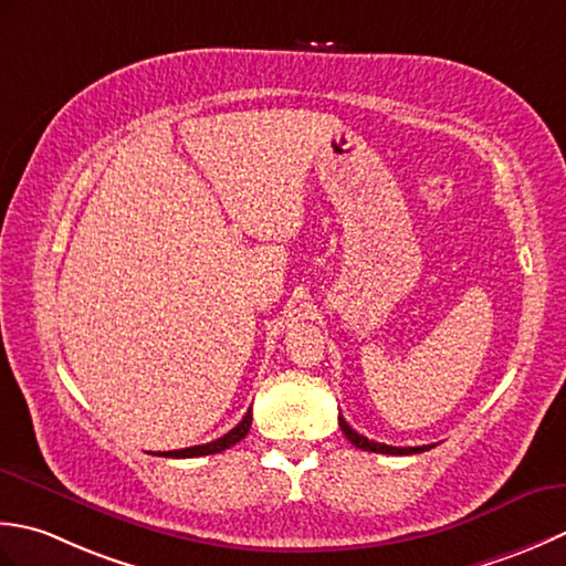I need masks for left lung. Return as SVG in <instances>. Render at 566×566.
<instances>
[{
	"instance_id": "1",
	"label": "left lung",
	"mask_w": 566,
	"mask_h": 566,
	"mask_svg": "<svg viewBox=\"0 0 566 566\" xmlns=\"http://www.w3.org/2000/svg\"><path fill=\"white\" fill-rule=\"evenodd\" d=\"M339 428H342L344 437H347V440H349L354 447L366 449V452H376V454H398V457H400V454H420V452H428V449L434 447V444H424V447H390V444L374 442V440H368V437L356 432V430L352 428V424H347V420L342 418V415H339Z\"/></svg>"
}]
</instances>
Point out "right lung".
<instances>
[{"label": "right lung", "instance_id": "add662e5", "mask_svg": "<svg viewBox=\"0 0 566 566\" xmlns=\"http://www.w3.org/2000/svg\"><path fill=\"white\" fill-rule=\"evenodd\" d=\"M251 428V410L241 418V422L237 428L229 430L224 437H219L214 442H207V444H198V447H186V449H176V452H164L160 457H176V459H186V457H205V454H217V452H224V449L234 447L237 442L244 440L249 434Z\"/></svg>", "mask_w": 566, "mask_h": 566}]
</instances>
